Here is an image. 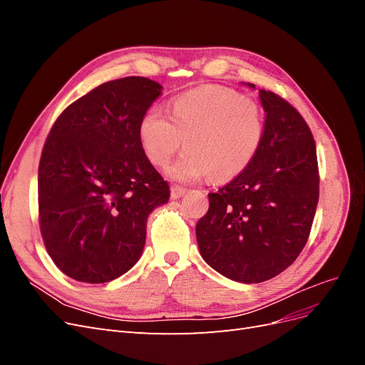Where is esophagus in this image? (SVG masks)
<instances>
[{"label": "esophagus", "instance_id": "esophagus-1", "mask_svg": "<svg viewBox=\"0 0 365 365\" xmlns=\"http://www.w3.org/2000/svg\"><path fill=\"white\" fill-rule=\"evenodd\" d=\"M184 193H185V189L178 184H173L170 187V196L173 197V200H178V197H181Z\"/></svg>", "mask_w": 365, "mask_h": 365}]
</instances>
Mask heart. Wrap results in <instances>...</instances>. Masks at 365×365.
<instances>
[{"label": "heart", "instance_id": "heart-1", "mask_svg": "<svg viewBox=\"0 0 365 365\" xmlns=\"http://www.w3.org/2000/svg\"><path fill=\"white\" fill-rule=\"evenodd\" d=\"M263 134L260 105L222 86L187 91L173 98L170 117L161 108H150L140 123L141 146L158 168L185 145L187 150L169 169L172 178L184 182L208 175L215 181L236 178L256 157Z\"/></svg>", "mask_w": 365, "mask_h": 365}]
</instances>
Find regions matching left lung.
Segmentation results:
<instances>
[{
  "mask_svg": "<svg viewBox=\"0 0 365 365\" xmlns=\"http://www.w3.org/2000/svg\"><path fill=\"white\" fill-rule=\"evenodd\" d=\"M260 101L267 117L256 157L208 193V212L196 224L202 259L242 283L269 280L300 256L319 196L317 148L306 120L272 91L260 90Z\"/></svg>",
  "mask_w": 365,
  "mask_h": 365,
  "instance_id": "obj_1",
  "label": "left lung"
}]
</instances>
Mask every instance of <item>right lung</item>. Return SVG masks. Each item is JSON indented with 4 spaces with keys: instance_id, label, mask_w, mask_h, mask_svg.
<instances>
[{
    "instance_id": "1",
    "label": "right lung",
    "mask_w": 365,
    "mask_h": 365,
    "mask_svg": "<svg viewBox=\"0 0 365 365\" xmlns=\"http://www.w3.org/2000/svg\"><path fill=\"white\" fill-rule=\"evenodd\" d=\"M161 85L129 76L98 85L54 121L38 170L39 228L68 277L106 283L129 271L146 242L148 216L169 184L148 160L140 123Z\"/></svg>"
}]
</instances>
